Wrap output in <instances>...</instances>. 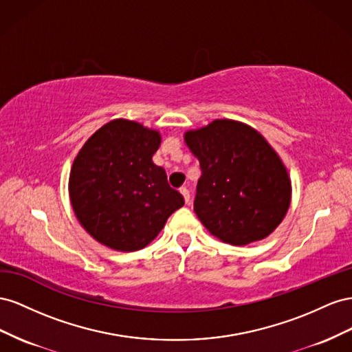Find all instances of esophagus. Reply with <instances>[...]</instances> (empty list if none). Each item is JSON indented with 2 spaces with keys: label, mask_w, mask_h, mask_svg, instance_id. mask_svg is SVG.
Segmentation results:
<instances>
[{
  "label": "esophagus",
  "mask_w": 352,
  "mask_h": 352,
  "mask_svg": "<svg viewBox=\"0 0 352 352\" xmlns=\"http://www.w3.org/2000/svg\"><path fill=\"white\" fill-rule=\"evenodd\" d=\"M179 192H182V195H183V197H184V200H186V204H188V202H190V197H192V195H190V190L186 188V187H183L182 190H179Z\"/></svg>",
  "instance_id": "obj_1"
}]
</instances>
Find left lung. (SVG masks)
Instances as JSON below:
<instances>
[{
	"label": "left lung",
	"mask_w": 352,
	"mask_h": 352,
	"mask_svg": "<svg viewBox=\"0 0 352 352\" xmlns=\"http://www.w3.org/2000/svg\"><path fill=\"white\" fill-rule=\"evenodd\" d=\"M184 138L202 170L195 212L210 234L240 246L267 237L282 223L290 179L263 135L236 120L217 119Z\"/></svg>",
	"instance_id": "1"
}]
</instances>
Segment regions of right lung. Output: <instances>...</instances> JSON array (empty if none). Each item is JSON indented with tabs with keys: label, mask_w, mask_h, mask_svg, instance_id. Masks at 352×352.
Instances as JSON below:
<instances>
[{
	"label": "right lung",
	"mask_w": 352,
	"mask_h": 352,
	"mask_svg": "<svg viewBox=\"0 0 352 352\" xmlns=\"http://www.w3.org/2000/svg\"><path fill=\"white\" fill-rule=\"evenodd\" d=\"M160 135L133 120L115 119L88 138L69 178L79 223L97 242L116 250L147 246L184 197L153 164Z\"/></svg>",
	"instance_id": "add662e5"
}]
</instances>
